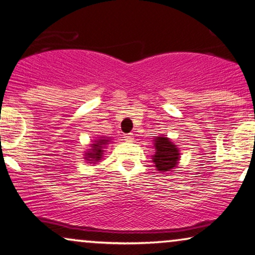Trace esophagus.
I'll use <instances>...</instances> for the list:
<instances>
[{
	"mask_svg": "<svg viewBox=\"0 0 255 255\" xmlns=\"http://www.w3.org/2000/svg\"><path fill=\"white\" fill-rule=\"evenodd\" d=\"M124 138H125V141H126V142L134 141V136H132V134H126L124 136Z\"/></svg>",
	"mask_w": 255,
	"mask_h": 255,
	"instance_id": "34e87169",
	"label": "esophagus"
}]
</instances>
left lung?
<instances>
[{"mask_svg": "<svg viewBox=\"0 0 255 255\" xmlns=\"http://www.w3.org/2000/svg\"><path fill=\"white\" fill-rule=\"evenodd\" d=\"M156 153L153 155L155 166L160 172H168L177 166L179 160V149L167 137H156Z\"/></svg>", "mask_w": 255, "mask_h": 255, "instance_id": "left-lung-1", "label": "left lung"}]
</instances>
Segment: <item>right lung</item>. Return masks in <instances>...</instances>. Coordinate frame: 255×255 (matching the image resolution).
<instances>
[{
	"label": "right lung",
	"mask_w": 255,
	"mask_h": 255,
	"mask_svg": "<svg viewBox=\"0 0 255 255\" xmlns=\"http://www.w3.org/2000/svg\"><path fill=\"white\" fill-rule=\"evenodd\" d=\"M107 143V139H99V141H95V144H92V149H91V152H88L85 153L88 157H85V158H89L87 160H99L102 158V155H103V145L106 144Z\"/></svg>",
	"instance_id": "obj_1"
}]
</instances>
